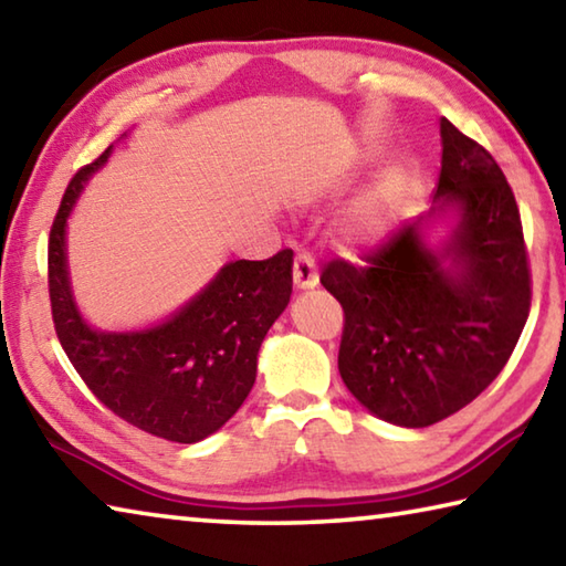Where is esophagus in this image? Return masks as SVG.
Segmentation results:
<instances>
[{"mask_svg":"<svg viewBox=\"0 0 566 566\" xmlns=\"http://www.w3.org/2000/svg\"><path fill=\"white\" fill-rule=\"evenodd\" d=\"M294 286L296 290H314L319 284V272L310 252H300L294 256Z\"/></svg>","mask_w":566,"mask_h":566,"instance_id":"1","label":"esophagus"}]
</instances>
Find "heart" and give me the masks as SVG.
Returning a JSON list of instances; mask_svg holds the SVG:
<instances>
[{"mask_svg":"<svg viewBox=\"0 0 566 566\" xmlns=\"http://www.w3.org/2000/svg\"><path fill=\"white\" fill-rule=\"evenodd\" d=\"M389 224V207L385 199V191L377 189L364 199L357 212L352 217V229L359 237H377L387 229Z\"/></svg>","mask_w":566,"mask_h":566,"instance_id":"b5f03b06","label":"heart"}]
</instances>
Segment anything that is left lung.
Listing matches in <instances>:
<instances>
[{"label":"left lung","instance_id":"8db88e82","mask_svg":"<svg viewBox=\"0 0 566 566\" xmlns=\"http://www.w3.org/2000/svg\"><path fill=\"white\" fill-rule=\"evenodd\" d=\"M434 207L361 264L332 260L324 290L344 310L339 375L361 407L397 427H429L492 385L530 317L532 274L520 207L482 145L439 122ZM455 214L442 248L432 218Z\"/></svg>","mask_w":566,"mask_h":566}]
</instances>
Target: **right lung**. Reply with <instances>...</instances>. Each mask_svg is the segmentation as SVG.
Segmentation results:
<instances>
[{"label": "right lung", "mask_w": 566, "mask_h": 566, "mask_svg": "<svg viewBox=\"0 0 566 566\" xmlns=\"http://www.w3.org/2000/svg\"><path fill=\"white\" fill-rule=\"evenodd\" d=\"M112 147L76 171L50 232V300L62 349L104 407L142 432L195 444L222 429L256 379V354L292 294V249L224 264L202 292L149 329L99 332L76 310L66 219Z\"/></svg>", "instance_id": "add662e5"}]
</instances>
